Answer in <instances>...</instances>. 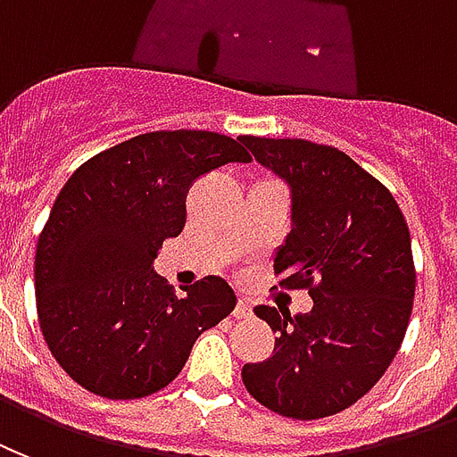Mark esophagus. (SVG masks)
Listing matches in <instances>:
<instances>
[{
	"instance_id": "esophagus-1",
	"label": "esophagus",
	"mask_w": 457,
	"mask_h": 457,
	"mask_svg": "<svg viewBox=\"0 0 457 457\" xmlns=\"http://www.w3.org/2000/svg\"><path fill=\"white\" fill-rule=\"evenodd\" d=\"M253 314V309H251V302L248 299H238V304H236V309H233V316L236 319H248V316Z\"/></svg>"
}]
</instances>
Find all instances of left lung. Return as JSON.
Instances as JSON below:
<instances>
[{"instance_id": "1", "label": "left lung", "mask_w": 457, "mask_h": 457, "mask_svg": "<svg viewBox=\"0 0 457 457\" xmlns=\"http://www.w3.org/2000/svg\"><path fill=\"white\" fill-rule=\"evenodd\" d=\"M292 189V231L275 255L282 289H306L312 312L261 304L278 334L268 361L243 365L253 399L299 421L334 416L378 385L414 306L411 236L395 196L334 145L238 136Z\"/></svg>"}]
</instances>
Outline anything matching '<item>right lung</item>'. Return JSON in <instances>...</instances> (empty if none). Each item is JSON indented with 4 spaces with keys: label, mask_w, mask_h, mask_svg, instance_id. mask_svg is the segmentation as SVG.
<instances>
[{
    "label": "right lung",
    "mask_w": 457,
    "mask_h": 457,
    "mask_svg": "<svg viewBox=\"0 0 457 457\" xmlns=\"http://www.w3.org/2000/svg\"><path fill=\"white\" fill-rule=\"evenodd\" d=\"M226 162L251 155L214 131H151L96 153L60 189L36 245V306L53 358L79 387L148 397L233 312L221 278L199 279L179 299L153 272L162 241L185 228L189 187Z\"/></svg>",
    "instance_id": "right-lung-1"
}]
</instances>
